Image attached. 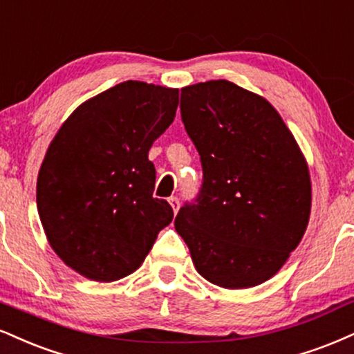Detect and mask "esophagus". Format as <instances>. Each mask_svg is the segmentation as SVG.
Segmentation results:
<instances>
[{"mask_svg": "<svg viewBox=\"0 0 354 354\" xmlns=\"http://www.w3.org/2000/svg\"><path fill=\"white\" fill-rule=\"evenodd\" d=\"M168 201H169V204H171L173 211H174V212H178V209H180V199H178L176 196H171V198H169Z\"/></svg>", "mask_w": 354, "mask_h": 354, "instance_id": "obj_1", "label": "esophagus"}]
</instances>
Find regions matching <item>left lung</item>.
<instances>
[{"mask_svg": "<svg viewBox=\"0 0 354 354\" xmlns=\"http://www.w3.org/2000/svg\"><path fill=\"white\" fill-rule=\"evenodd\" d=\"M181 120L203 185L174 219L196 270L224 288L274 277L300 244L312 207L306 161L263 97L229 80L181 88Z\"/></svg>", "mask_w": 354, "mask_h": 354, "instance_id": "obj_1", "label": "left lung"}]
</instances>
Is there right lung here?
I'll return each mask as SVG.
<instances>
[{
    "label": "right lung",
    "instance_id": "right-lung-1",
    "mask_svg": "<svg viewBox=\"0 0 354 354\" xmlns=\"http://www.w3.org/2000/svg\"><path fill=\"white\" fill-rule=\"evenodd\" d=\"M180 91L127 80L84 102L50 142L37 176V211L54 252L97 282L142 266L173 219L153 198V142L171 125Z\"/></svg>",
    "mask_w": 354,
    "mask_h": 354
}]
</instances>
